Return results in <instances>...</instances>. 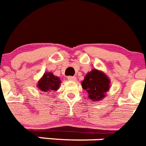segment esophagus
Instances as JSON below:
<instances>
[{"instance_id":"1","label":"esophagus","mask_w":146,"mask_h":146,"mask_svg":"<svg viewBox=\"0 0 146 146\" xmlns=\"http://www.w3.org/2000/svg\"><path fill=\"white\" fill-rule=\"evenodd\" d=\"M68 80H70V81H74V80H76V78L75 77H74V76H68Z\"/></svg>"}]
</instances>
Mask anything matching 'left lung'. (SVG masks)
Segmentation results:
<instances>
[{
	"instance_id": "obj_1",
	"label": "left lung",
	"mask_w": 146,
	"mask_h": 146,
	"mask_svg": "<svg viewBox=\"0 0 146 146\" xmlns=\"http://www.w3.org/2000/svg\"><path fill=\"white\" fill-rule=\"evenodd\" d=\"M109 81L103 72L93 69L88 72L82 82V86L88 94L92 100H100L105 97V93L109 89Z\"/></svg>"
}]
</instances>
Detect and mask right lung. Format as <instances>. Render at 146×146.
I'll use <instances>...</instances> for the list:
<instances>
[{
    "label": "right lung",
    "mask_w": 146,
    "mask_h": 146,
    "mask_svg": "<svg viewBox=\"0 0 146 146\" xmlns=\"http://www.w3.org/2000/svg\"><path fill=\"white\" fill-rule=\"evenodd\" d=\"M61 81L59 78L54 76L51 72L45 73L42 79L38 82V88L42 92L56 91L59 88Z\"/></svg>",
    "instance_id": "right-lung-1"
}]
</instances>
